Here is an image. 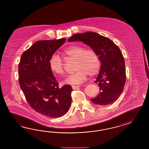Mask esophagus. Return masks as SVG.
I'll return each instance as SVG.
<instances>
[{"label": "esophagus", "instance_id": "esophagus-1", "mask_svg": "<svg viewBox=\"0 0 149 149\" xmlns=\"http://www.w3.org/2000/svg\"><path fill=\"white\" fill-rule=\"evenodd\" d=\"M79 87H80V86H75V85H72V89H74V90L77 89L78 88H79Z\"/></svg>", "mask_w": 149, "mask_h": 149}]
</instances>
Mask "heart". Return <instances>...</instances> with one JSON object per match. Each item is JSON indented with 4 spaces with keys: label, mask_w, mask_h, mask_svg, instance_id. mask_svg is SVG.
<instances>
[{
    "label": "heart",
    "mask_w": 149,
    "mask_h": 149,
    "mask_svg": "<svg viewBox=\"0 0 149 149\" xmlns=\"http://www.w3.org/2000/svg\"><path fill=\"white\" fill-rule=\"evenodd\" d=\"M65 62L75 60L74 69L76 72L68 76L63 81L66 84H80L86 79L87 75L94 76L97 74L101 67V62L97 53L92 48L72 45L61 52ZM52 72L58 75L64 74V64L60 56L54 54L49 61Z\"/></svg>",
    "instance_id": "obj_1"
}]
</instances>
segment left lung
Segmentation results:
<instances>
[{"label": "left lung", "mask_w": 149, "mask_h": 149, "mask_svg": "<svg viewBox=\"0 0 149 149\" xmlns=\"http://www.w3.org/2000/svg\"><path fill=\"white\" fill-rule=\"evenodd\" d=\"M68 41H81L99 56L101 69L95 82L100 87V93L91 101L100 106L116 101L123 92L126 81L125 61L119 47L110 39L93 32L75 34Z\"/></svg>", "instance_id": "1"}]
</instances>
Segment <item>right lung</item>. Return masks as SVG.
<instances>
[{
    "instance_id": "1",
    "label": "right lung",
    "mask_w": 149,
    "mask_h": 149,
    "mask_svg": "<svg viewBox=\"0 0 149 149\" xmlns=\"http://www.w3.org/2000/svg\"><path fill=\"white\" fill-rule=\"evenodd\" d=\"M66 38L38 41L24 52L19 64V82L31 108L51 118L62 117L72 103V88H61L49 67V61Z\"/></svg>"
}]
</instances>
